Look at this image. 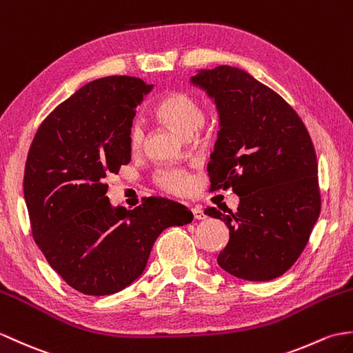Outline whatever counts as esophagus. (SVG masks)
<instances>
[{
	"label": "esophagus",
	"instance_id": "34e87169",
	"mask_svg": "<svg viewBox=\"0 0 353 353\" xmlns=\"http://www.w3.org/2000/svg\"><path fill=\"white\" fill-rule=\"evenodd\" d=\"M192 215H194L195 219H204V218H206V214H204V210L200 206H195L192 209Z\"/></svg>",
	"mask_w": 353,
	"mask_h": 353
}]
</instances>
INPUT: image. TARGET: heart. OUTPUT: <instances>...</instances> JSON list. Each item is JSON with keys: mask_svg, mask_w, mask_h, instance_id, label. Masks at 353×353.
<instances>
[{"mask_svg": "<svg viewBox=\"0 0 353 353\" xmlns=\"http://www.w3.org/2000/svg\"><path fill=\"white\" fill-rule=\"evenodd\" d=\"M154 116L165 123L183 138H191L204 123V110L196 97L188 92H173L154 106ZM130 147L139 150L144 141V132L138 125L130 130ZM158 183L173 194H182L190 186V176L183 170H165L159 173Z\"/></svg>", "mask_w": 353, "mask_h": 353, "instance_id": "obj_1", "label": "heart"}]
</instances>
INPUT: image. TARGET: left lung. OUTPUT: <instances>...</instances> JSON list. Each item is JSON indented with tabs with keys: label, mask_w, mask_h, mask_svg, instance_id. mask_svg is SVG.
Returning <instances> with one entry per match:
<instances>
[{
	"label": "left lung",
	"mask_w": 353,
	"mask_h": 353,
	"mask_svg": "<svg viewBox=\"0 0 353 353\" xmlns=\"http://www.w3.org/2000/svg\"><path fill=\"white\" fill-rule=\"evenodd\" d=\"M190 83L219 117L212 188L232 186L239 195L234 214L204 210L230 232L218 265L241 280H274L298 260L321 214L313 143L292 106L242 69H201Z\"/></svg>",
	"instance_id": "left-lung-1"
}]
</instances>
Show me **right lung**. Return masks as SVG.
<instances>
[{
  "mask_svg": "<svg viewBox=\"0 0 353 353\" xmlns=\"http://www.w3.org/2000/svg\"><path fill=\"white\" fill-rule=\"evenodd\" d=\"M153 84L105 77L81 87L43 120L23 174L32 237L48 263L70 288L105 296L144 272L158 236L185 225L192 212L168 199L114 208L103 183L130 162L137 106Z\"/></svg>",
  "mask_w": 353,
  "mask_h": 353,
  "instance_id": "obj_1",
  "label": "right lung"
}]
</instances>
